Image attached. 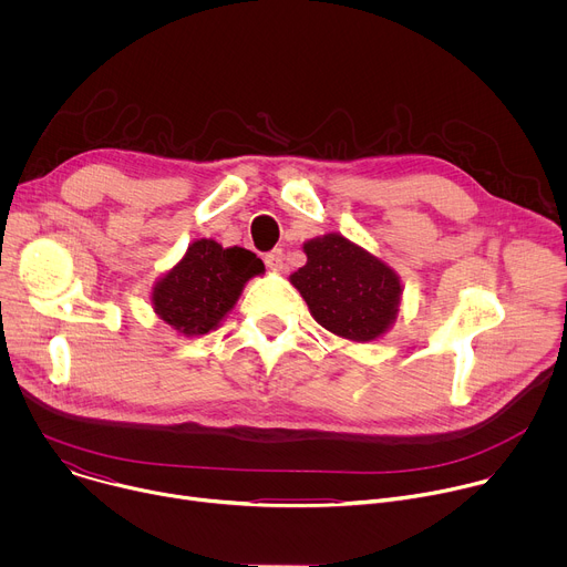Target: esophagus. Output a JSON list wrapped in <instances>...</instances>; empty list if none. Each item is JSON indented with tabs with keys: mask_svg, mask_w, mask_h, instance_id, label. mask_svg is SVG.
Wrapping results in <instances>:
<instances>
[{
	"mask_svg": "<svg viewBox=\"0 0 567 567\" xmlns=\"http://www.w3.org/2000/svg\"><path fill=\"white\" fill-rule=\"evenodd\" d=\"M265 265L271 269V271H282L285 269V254L282 249H274L265 256Z\"/></svg>",
	"mask_w": 567,
	"mask_h": 567,
	"instance_id": "34e87169",
	"label": "esophagus"
}]
</instances>
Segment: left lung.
<instances>
[{
  "mask_svg": "<svg viewBox=\"0 0 567 567\" xmlns=\"http://www.w3.org/2000/svg\"><path fill=\"white\" fill-rule=\"evenodd\" d=\"M302 249L307 265L289 280L316 322L359 343L385 334L399 311L396 274L337 233L313 237Z\"/></svg>",
  "mask_w": 567,
  "mask_h": 567,
  "instance_id": "left-lung-1",
  "label": "left lung"
}]
</instances>
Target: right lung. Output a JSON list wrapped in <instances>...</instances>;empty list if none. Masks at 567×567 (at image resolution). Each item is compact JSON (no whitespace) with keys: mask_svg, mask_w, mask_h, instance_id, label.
<instances>
[{"mask_svg":"<svg viewBox=\"0 0 567 567\" xmlns=\"http://www.w3.org/2000/svg\"><path fill=\"white\" fill-rule=\"evenodd\" d=\"M265 271L262 260L247 249H224L215 239H197L186 256L161 278L152 291V305L186 337L208 334L233 309L249 278Z\"/></svg>","mask_w":567,"mask_h":567,"instance_id":"obj_1","label":"right lung"}]
</instances>
